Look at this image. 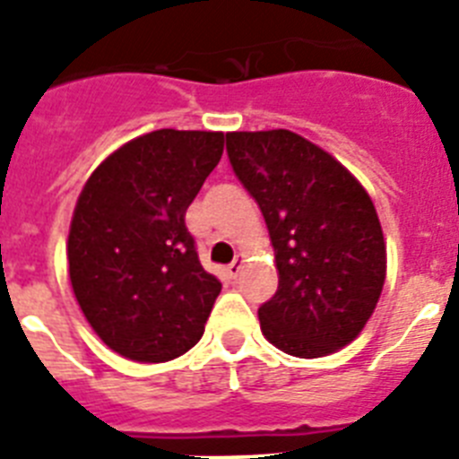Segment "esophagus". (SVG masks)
Masks as SVG:
<instances>
[{"mask_svg":"<svg viewBox=\"0 0 459 459\" xmlns=\"http://www.w3.org/2000/svg\"><path fill=\"white\" fill-rule=\"evenodd\" d=\"M240 271H242V256H236V261L226 268V273H229L230 280H236V277L240 275Z\"/></svg>","mask_w":459,"mask_h":459,"instance_id":"34e87169","label":"esophagus"}]
</instances>
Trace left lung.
<instances>
[{"instance_id":"1","label":"left lung","mask_w":459,"mask_h":459,"mask_svg":"<svg viewBox=\"0 0 459 459\" xmlns=\"http://www.w3.org/2000/svg\"><path fill=\"white\" fill-rule=\"evenodd\" d=\"M233 172L261 207L280 273L264 336L315 359L352 342L376 310L387 252L371 198L336 158L291 130L229 133Z\"/></svg>"}]
</instances>
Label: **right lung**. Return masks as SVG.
Masks as SVG:
<instances>
[{"mask_svg":"<svg viewBox=\"0 0 459 459\" xmlns=\"http://www.w3.org/2000/svg\"><path fill=\"white\" fill-rule=\"evenodd\" d=\"M223 133L153 130L98 165L69 226V282L88 325L126 359L158 364L200 341L221 282L200 265L186 210Z\"/></svg>","mask_w":459,"mask_h":459,"instance_id":"right-lung-1","label":"right lung"}]
</instances>
